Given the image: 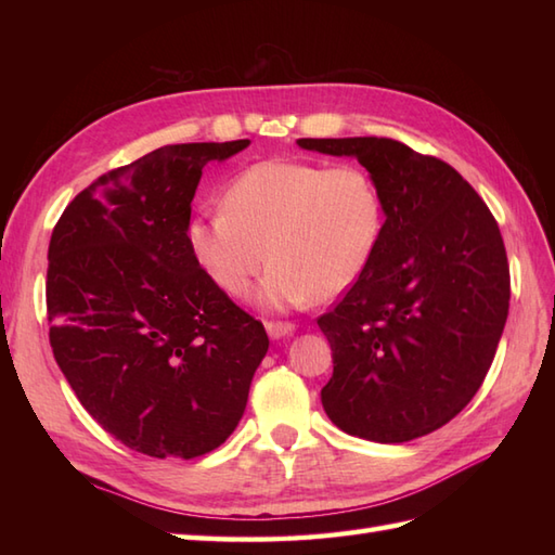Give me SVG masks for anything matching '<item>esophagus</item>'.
<instances>
[{
  "mask_svg": "<svg viewBox=\"0 0 555 555\" xmlns=\"http://www.w3.org/2000/svg\"><path fill=\"white\" fill-rule=\"evenodd\" d=\"M264 328H267V334H269L271 340H279V338H286V336L296 332V324H291V322H267Z\"/></svg>",
  "mask_w": 555,
  "mask_h": 555,
  "instance_id": "1",
  "label": "esophagus"
}]
</instances>
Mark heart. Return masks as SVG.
<instances>
[{"label": "heart", "mask_w": 555, "mask_h": 555, "mask_svg": "<svg viewBox=\"0 0 555 555\" xmlns=\"http://www.w3.org/2000/svg\"><path fill=\"white\" fill-rule=\"evenodd\" d=\"M221 207L188 221V250L229 296L245 293L269 257L255 291L264 310L338 298L367 271L386 227L379 185L352 164L257 162L231 179Z\"/></svg>", "instance_id": "heart-1"}]
</instances>
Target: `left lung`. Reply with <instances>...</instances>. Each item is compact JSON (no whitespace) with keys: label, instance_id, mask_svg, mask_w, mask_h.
<instances>
[{"label":"left lung","instance_id":"1","mask_svg":"<svg viewBox=\"0 0 555 555\" xmlns=\"http://www.w3.org/2000/svg\"><path fill=\"white\" fill-rule=\"evenodd\" d=\"M298 145L358 159L386 207L372 264L317 320L334 350L324 412L376 443L443 427L479 391L508 320L511 269L496 219L453 167L398 140Z\"/></svg>","mask_w":555,"mask_h":555}]
</instances>
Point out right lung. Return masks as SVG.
<instances>
[{
    "instance_id": "obj_1",
    "label": "right lung",
    "mask_w": 555,
    "mask_h": 555,
    "mask_svg": "<svg viewBox=\"0 0 555 555\" xmlns=\"http://www.w3.org/2000/svg\"><path fill=\"white\" fill-rule=\"evenodd\" d=\"M250 145H164L100 176L56 221L47 267L54 360L114 439L191 460L238 427L269 338L195 264L185 227L209 162Z\"/></svg>"
}]
</instances>
